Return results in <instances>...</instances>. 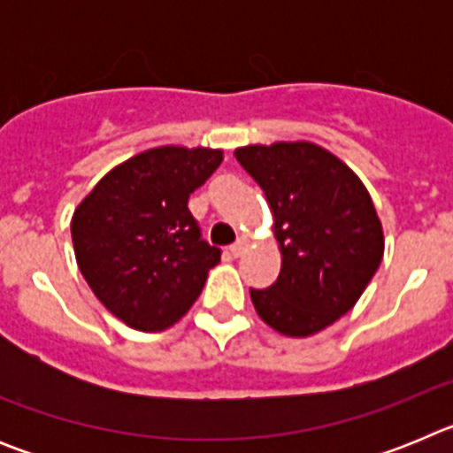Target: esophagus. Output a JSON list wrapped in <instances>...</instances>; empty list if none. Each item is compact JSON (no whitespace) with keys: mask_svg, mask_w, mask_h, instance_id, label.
<instances>
[{"mask_svg":"<svg viewBox=\"0 0 453 453\" xmlns=\"http://www.w3.org/2000/svg\"><path fill=\"white\" fill-rule=\"evenodd\" d=\"M229 251H231V256H234V258H238V256H242V254H245V251H247V240H238L235 245L229 247Z\"/></svg>","mask_w":453,"mask_h":453,"instance_id":"34e87169","label":"esophagus"}]
</instances>
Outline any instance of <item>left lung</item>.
I'll list each match as a JSON object with an SVG mask.
<instances>
[{
  "instance_id": "1",
  "label": "left lung",
  "mask_w": 453,
  "mask_h": 453,
  "mask_svg": "<svg viewBox=\"0 0 453 453\" xmlns=\"http://www.w3.org/2000/svg\"><path fill=\"white\" fill-rule=\"evenodd\" d=\"M235 158L265 192L283 256L270 288H250L256 313L290 338L326 329L381 265L383 229L370 192L313 142L240 147Z\"/></svg>"
}]
</instances>
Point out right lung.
<instances>
[{"instance_id":"1","label":"right lung","mask_w":453,"mask_h":453,"mask_svg":"<svg viewBox=\"0 0 453 453\" xmlns=\"http://www.w3.org/2000/svg\"><path fill=\"white\" fill-rule=\"evenodd\" d=\"M222 150L156 147L113 167L79 203L72 245L99 302L127 326L163 331L199 297L222 251L188 208Z\"/></svg>"}]
</instances>
